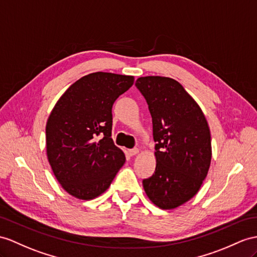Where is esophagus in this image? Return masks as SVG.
<instances>
[{"mask_svg":"<svg viewBox=\"0 0 257 257\" xmlns=\"http://www.w3.org/2000/svg\"><path fill=\"white\" fill-rule=\"evenodd\" d=\"M140 153V149L139 148H133V149H130L128 150V154L130 156H135Z\"/></svg>","mask_w":257,"mask_h":257,"instance_id":"esophagus-1","label":"esophagus"}]
</instances>
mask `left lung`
I'll return each instance as SVG.
<instances>
[{
  "label": "left lung",
  "instance_id": "1",
  "mask_svg": "<svg viewBox=\"0 0 257 257\" xmlns=\"http://www.w3.org/2000/svg\"><path fill=\"white\" fill-rule=\"evenodd\" d=\"M136 87L153 118L156 170L143 180L148 198L161 209L186 203L201 189L211 161L207 120L197 102L170 77H140Z\"/></svg>",
  "mask_w": 257,
  "mask_h": 257
}]
</instances>
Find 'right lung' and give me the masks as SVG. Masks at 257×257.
<instances>
[{"instance_id":"add662e5","label":"right lung","mask_w":257,"mask_h":257,"mask_svg":"<svg viewBox=\"0 0 257 257\" xmlns=\"http://www.w3.org/2000/svg\"><path fill=\"white\" fill-rule=\"evenodd\" d=\"M134 84L127 75L96 72L61 96L46 126L47 157L56 180L72 196L96 198L125 162L111 139L112 105Z\"/></svg>"}]
</instances>
